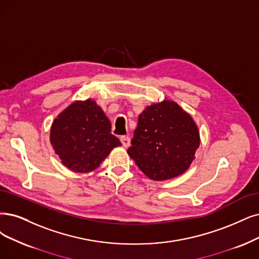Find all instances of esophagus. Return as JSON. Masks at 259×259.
I'll use <instances>...</instances> for the list:
<instances>
[{
    "label": "esophagus",
    "mask_w": 259,
    "mask_h": 259,
    "mask_svg": "<svg viewBox=\"0 0 259 259\" xmlns=\"http://www.w3.org/2000/svg\"><path fill=\"white\" fill-rule=\"evenodd\" d=\"M120 142L123 147H129L130 146V138L129 137H120Z\"/></svg>",
    "instance_id": "obj_1"
}]
</instances>
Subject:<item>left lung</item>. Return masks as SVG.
<instances>
[{
    "mask_svg": "<svg viewBox=\"0 0 259 259\" xmlns=\"http://www.w3.org/2000/svg\"><path fill=\"white\" fill-rule=\"evenodd\" d=\"M127 152L152 180L175 178L189 168L199 146L196 123L170 100L143 111Z\"/></svg>",
    "mask_w": 259,
    "mask_h": 259,
    "instance_id": "left-lung-1",
    "label": "left lung"
}]
</instances>
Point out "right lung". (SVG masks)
<instances>
[{
    "label": "right lung",
    "instance_id": "1",
    "mask_svg": "<svg viewBox=\"0 0 259 259\" xmlns=\"http://www.w3.org/2000/svg\"><path fill=\"white\" fill-rule=\"evenodd\" d=\"M50 141L62 163L76 173L97 168L111 150L120 146L111 133V122L94 100L75 101L59 114Z\"/></svg>",
    "mask_w": 259,
    "mask_h": 259
}]
</instances>
